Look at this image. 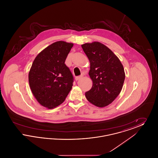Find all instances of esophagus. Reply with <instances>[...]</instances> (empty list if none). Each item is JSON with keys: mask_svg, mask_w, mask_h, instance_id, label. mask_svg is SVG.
<instances>
[{"mask_svg": "<svg viewBox=\"0 0 158 158\" xmlns=\"http://www.w3.org/2000/svg\"><path fill=\"white\" fill-rule=\"evenodd\" d=\"M83 75L79 76H77V77H76V81H78V80H79V79H81V78H82Z\"/></svg>", "mask_w": 158, "mask_h": 158, "instance_id": "esophagus-1", "label": "esophagus"}]
</instances>
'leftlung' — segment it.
<instances>
[{
	"mask_svg": "<svg viewBox=\"0 0 158 158\" xmlns=\"http://www.w3.org/2000/svg\"><path fill=\"white\" fill-rule=\"evenodd\" d=\"M82 47L90 61L89 75L93 82L85 97L93 105L104 107L120 93L125 79L123 66L117 56L99 42L85 43Z\"/></svg>",
	"mask_w": 158,
	"mask_h": 158,
	"instance_id": "8db88e82",
	"label": "left lung"
}]
</instances>
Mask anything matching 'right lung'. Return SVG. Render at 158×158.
I'll list each match as a JSON object with an SVG mask.
<instances>
[{
    "instance_id": "add662e5",
    "label": "right lung",
    "mask_w": 158,
    "mask_h": 158,
    "mask_svg": "<svg viewBox=\"0 0 158 158\" xmlns=\"http://www.w3.org/2000/svg\"><path fill=\"white\" fill-rule=\"evenodd\" d=\"M73 45L59 41L39 53L30 69L28 81L38 102L52 109L62 104L72 89L73 76L64 62Z\"/></svg>"
}]
</instances>
